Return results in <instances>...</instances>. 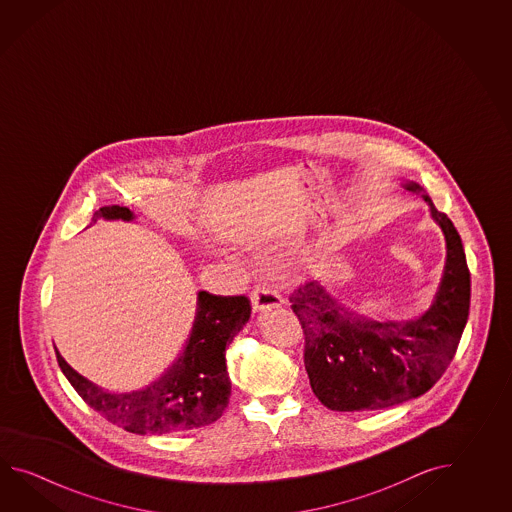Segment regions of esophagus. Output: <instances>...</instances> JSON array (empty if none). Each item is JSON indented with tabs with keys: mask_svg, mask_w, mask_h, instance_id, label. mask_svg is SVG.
Listing matches in <instances>:
<instances>
[{
	"mask_svg": "<svg viewBox=\"0 0 512 512\" xmlns=\"http://www.w3.org/2000/svg\"><path fill=\"white\" fill-rule=\"evenodd\" d=\"M251 302L254 311H271V309H276V307H282L283 298L274 289L260 285V287L254 289Z\"/></svg>",
	"mask_w": 512,
	"mask_h": 512,
	"instance_id": "34e87169",
	"label": "esophagus"
}]
</instances>
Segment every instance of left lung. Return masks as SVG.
Segmentation results:
<instances>
[{
  "mask_svg": "<svg viewBox=\"0 0 512 512\" xmlns=\"http://www.w3.org/2000/svg\"><path fill=\"white\" fill-rule=\"evenodd\" d=\"M403 188L425 199L445 236L443 276L426 311L379 322L338 302L320 280L291 296L305 333L311 388L335 412L382 410L421 397L445 373L467 326L470 272L456 227L419 183L404 181Z\"/></svg>",
  "mask_w": 512,
  "mask_h": 512,
  "instance_id": "1",
  "label": "left lung"
}]
</instances>
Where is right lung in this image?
Listing matches in <instances>:
<instances>
[{
  "label": "right lung",
  "instance_id": "right-lung-1",
  "mask_svg": "<svg viewBox=\"0 0 512 512\" xmlns=\"http://www.w3.org/2000/svg\"><path fill=\"white\" fill-rule=\"evenodd\" d=\"M133 221L130 208L104 207L91 218ZM251 318L247 296L197 293L190 337L166 370L148 386L131 392H109L82 377L56 349V359L78 395L109 423L131 434L188 432L210 425L229 406L230 379L225 351Z\"/></svg>",
  "mask_w": 512,
  "mask_h": 512
}]
</instances>
